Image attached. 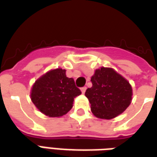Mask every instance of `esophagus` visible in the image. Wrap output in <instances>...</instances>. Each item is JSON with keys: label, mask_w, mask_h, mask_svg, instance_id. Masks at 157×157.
Masks as SVG:
<instances>
[{"label": "esophagus", "mask_w": 157, "mask_h": 157, "mask_svg": "<svg viewBox=\"0 0 157 157\" xmlns=\"http://www.w3.org/2000/svg\"><path fill=\"white\" fill-rule=\"evenodd\" d=\"M81 91H82V93H83V94H84V93H85V91H86V87L81 88Z\"/></svg>", "instance_id": "1"}]
</instances>
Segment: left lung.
I'll return each mask as SVG.
<instances>
[{"label": "left lung", "instance_id": "left-lung-1", "mask_svg": "<svg viewBox=\"0 0 157 157\" xmlns=\"http://www.w3.org/2000/svg\"><path fill=\"white\" fill-rule=\"evenodd\" d=\"M92 87L85 96L91 112L101 119H112L123 113L132 101V87L123 76L112 68L101 67L91 77Z\"/></svg>", "mask_w": 157, "mask_h": 157}]
</instances>
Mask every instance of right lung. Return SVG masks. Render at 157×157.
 Here are the masks:
<instances>
[{
    "mask_svg": "<svg viewBox=\"0 0 157 157\" xmlns=\"http://www.w3.org/2000/svg\"><path fill=\"white\" fill-rule=\"evenodd\" d=\"M81 94L66 70H51L41 76L32 87L31 100L42 113L51 117L67 114L73 107L74 98Z\"/></svg>",
    "mask_w": 157,
    "mask_h": 157,
    "instance_id": "1",
    "label": "right lung"
}]
</instances>
